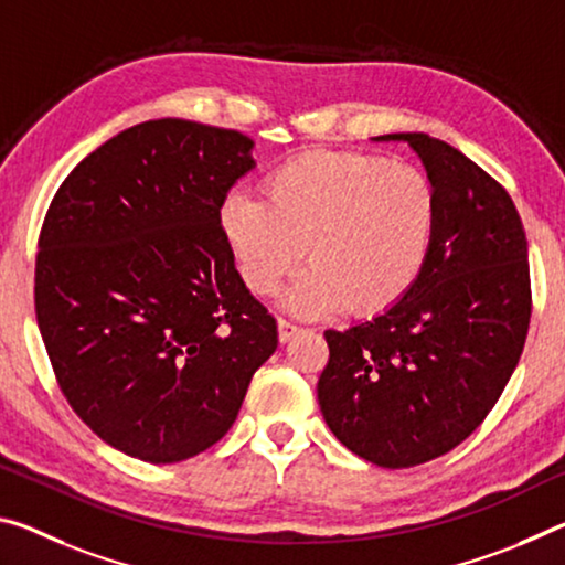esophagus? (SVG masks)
<instances>
[{"label":"esophagus","instance_id":"obj_1","mask_svg":"<svg viewBox=\"0 0 565 565\" xmlns=\"http://www.w3.org/2000/svg\"><path fill=\"white\" fill-rule=\"evenodd\" d=\"M301 331V327H297V324H291V321H286V319H279V342L281 344H286V342H291L294 337H297Z\"/></svg>","mask_w":565,"mask_h":565}]
</instances>
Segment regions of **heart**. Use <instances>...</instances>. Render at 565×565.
<instances>
[{"instance_id": "heart-1", "label": "heart", "mask_w": 565, "mask_h": 565, "mask_svg": "<svg viewBox=\"0 0 565 565\" xmlns=\"http://www.w3.org/2000/svg\"><path fill=\"white\" fill-rule=\"evenodd\" d=\"M437 218L423 170L354 150H315L264 178V201L231 193L218 223L241 279L271 294L303 254L311 268L284 294L299 317L342 309L366 319L395 307L427 262Z\"/></svg>"}]
</instances>
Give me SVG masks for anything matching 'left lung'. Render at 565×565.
<instances>
[{
	"mask_svg": "<svg viewBox=\"0 0 565 565\" xmlns=\"http://www.w3.org/2000/svg\"><path fill=\"white\" fill-rule=\"evenodd\" d=\"M423 158L437 218L427 262L395 307L327 329L317 384L337 440L380 468L440 458L495 407L531 324V268L508 191L458 148L392 132Z\"/></svg>",
	"mask_w": 565,
	"mask_h": 565,
	"instance_id": "8db88e82",
	"label": "left lung"
}]
</instances>
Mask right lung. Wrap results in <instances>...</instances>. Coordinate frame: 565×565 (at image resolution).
Wrapping results in <instances>:
<instances>
[{
  "label": "right lung",
  "mask_w": 565,
  "mask_h": 565,
  "mask_svg": "<svg viewBox=\"0 0 565 565\" xmlns=\"http://www.w3.org/2000/svg\"><path fill=\"white\" fill-rule=\"evenodd\" d=\"M250 148L193 120L132 125L62 181L44 216V349L77 417L130 458L181 462L216 445L279 344L218 223Z\"/></svg>",
  "instance_id": "right-lung-1"
}]
</instances>
